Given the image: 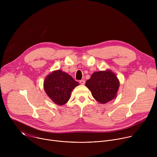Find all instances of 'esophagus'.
Returning <instances> with one entry per match:
<instances>
[{"mask_svg":"<svg viewBox=\"0 0 157 157\" xmlns=\"http://www.w3.org/2000/svg\"><path fill=\"white\" fill-rule=\"evenodd\" d=\"M79 82H80V84H81L84 85V84H85V81H84V80H81V81H79Z\"/></svg>","mask_w":157,"mask_h":157,"instance_id":"esophagus-1","label":"esophagus"}]
</instances>
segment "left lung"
<instances>
[{
	"label": "left lung",
	"mask_w": 157,
	"mask_h": 157,
	"mask_svg": "<svg viewBox=\"0 0 157 157\" xmlns=\"http://www.w3.org/2000/svg\"><path fill=\"white\" fill-rule=\"evenodd\" d=\"M85 84L97 101L105 104L116 97L120 84L116 75L107 70L94 72Z\"/></svg>",
	"instance_id": "8db88e82"
}]
</instances>
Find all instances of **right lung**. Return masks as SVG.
Listing matches in <instances>:
<instances>
[{"instance_id":"right-lung-1","label":"right lung","mask_w":157,"mask_h":157,"mask_svg":"<svg viewBox=\"0 0 157 157\" xmlns=\"http://www.w3.org/2000/svg\"><path fill=\"white\" fill-rule=\"evenodd\" d=\"M79 83L68 73L61 70H56L44 79L43 87L48 96L55 104L62 105L71 98L73 89Z\"/></svg>"}]
</instances>
